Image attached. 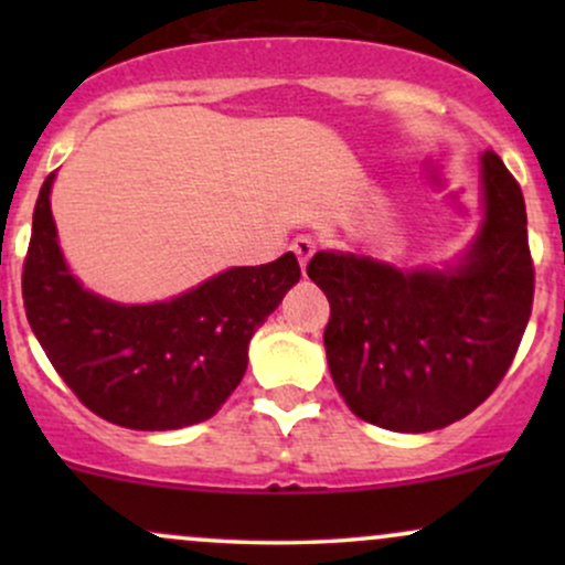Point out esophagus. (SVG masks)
<instances>
[{"label": "esophagus", "mask_w": 565, "mask_h": 565, "mask_svg": "<svg viewBox=\"0 0 565 565\" xmlns=\"http://www.w3.org/2000/svg\"><path fill=\"white\" fill-rule=\"evenodd\" d=\"M291 252L297 255V260H300L302 274H305V265H308V260L313 257V252H316V242L310 236H297L295 242H291Z\"/></svg>", "instance_id": "obj_1"}]
</instances>
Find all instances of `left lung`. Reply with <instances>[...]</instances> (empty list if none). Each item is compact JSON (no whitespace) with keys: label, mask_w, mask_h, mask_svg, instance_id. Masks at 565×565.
Returning a JSON list of instances; mask_svg holds the SVG:
<instances>
[{"label":"left lung","mask_w":565,"mask_h":565,"mask_svg":"<svg viewBox=\"0 0 565 565\" xmlns=\"http://www.w3.org/2000/svg\"><path fill=\"white\" fill-rule=\"evenodd\" d=\"M308 276L332 316L323 345L350 412L398 433L468 417L515 359L534 302V260L518 180L483 153V225L459 268L398 270L316 252Z\"/></svg>","instance_id":"1"}]
</instances>
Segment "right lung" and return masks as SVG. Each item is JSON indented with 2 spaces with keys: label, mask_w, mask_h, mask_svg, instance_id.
Instances as JSON below:
<instances>
[{
  "label": "right lung",
  "mask_w": 565,
  "mask_h": 565,
  "mask_svg": "<svg viewBox=\"0 0 565 565\" xmlns=\"http://www.w3.org/2000/svg\"><path fill=\"white\" fill-rule=\"evenodd\" d=\"M47 174L23 260V308L50 364L89 412L129 430L210 419L246 372L252 334L278 308L300 263L231 268L153 305H116L82 289L55 238Z\"/></svg>",
  "instance_id": "1"
}]
</instances>
